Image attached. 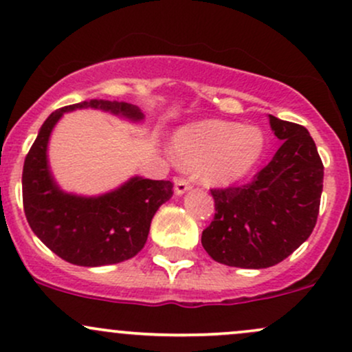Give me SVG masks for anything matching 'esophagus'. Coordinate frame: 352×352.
<instances>
[{
    "instance_id": "esophagus-1",
    "label": "esophagus",
    "mask_w": 352,
    "mask_h": 352,
    "mask_svg": "<svg viewBox=\"0 0 352 352\" xmlns=\"http://www.w3.org/2000/svg\"><path fill=\"white\" fill-rule=\"evenodd\" d=\"M173 184H175L177 195H182V193H185L190 187H192V180L185 179V177H175V179H173Z\"/></svg>"
}]
</instances>
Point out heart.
<instances>
[{
  "label": "heart",
  "mask_w": 352,
  "mask_h": 352,
  "mask_svg": "<svg viewBox=\"0 0 352 352\" xmlns=\"http://www.w3.org/2000/svg\"><path fill=\"white\" fill-rule=\"evenodd\" d=\"M265 152V134L254 125L201 120L180 129L172 140L177 162L199 168L208 185H232L253 170Z\"/></svg>",
  "instance_id": "b5f03b06"
}]
</instances>
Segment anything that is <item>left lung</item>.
<instances>
[{
  "instance_id": "left-lung-1",
  "label": "left lung",
  "mask_w": 352,
  "mask_h": 352,
  "mask_svg": "<svg viewBox=\"0 0 352 352\" xmlns=\"http://www.w3.org/2000/svg\"><path fill=\"white\" fill-rule=\"evenodd\" d=\"M270 125L283 140L272 162L248 184L210 190L215 217L201 233V245L221 265H278L316 225L324 175L316 144L300 124L270 116Z\"/></svg>"
}]
</instances>
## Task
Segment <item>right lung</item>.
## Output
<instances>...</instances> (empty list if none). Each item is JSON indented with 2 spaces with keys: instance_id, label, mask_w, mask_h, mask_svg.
I'll list each match as a JSON object with an SVG mask.
<instances>
[{
  "instance_id": "1",
  "label": "right lung",
  "mask_w": 352,
  "mask_h": 352,
  "mask_svg": "<svg viewBox=\"0 0 352 352\" xmlns=\"http://www.w3.org/2000/svg\"><path fill=\"white\" fill-rule=\"evenodd\" d=\"M86 107L102 109L131 120L144 119L139 107L104 99L84 100L52 112L24 159V215L34 235L63 260L79 266L114 265L144 248L152 218L173 195V184L132 177L99 197L63 192L47 165V142L64 112Z\"/></svg>"
}]
</instances>
